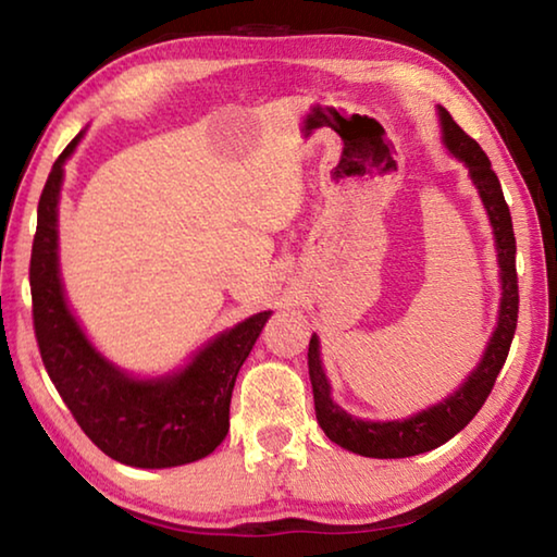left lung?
Listing matches in <instances>:
<instances>
[{"mask_svg": "<svg viewBox=\"0 0 557 557\" xmlns=\"http://www.w3.org/2000/svg\"><path fill=\"white\" fill-rule=\"evenodd\" d=\"M442 127H445V143L449 152L459 157L461 162L469 166L471 182L476 184L479 196L486 206L488 221L494 225L496 235V250H498V265H502V282H504V297H502V312H498V326L488 342L486 354L479 363V369L469 375L461 388L442 400L435 408H428L408 420H393V422H371L358 420L344 412L329 395V381L322 371V361H319V342L312 336L309 342V379H312L314 391V410L317 420L326 437L342 445L348 451L363 457L375 459H400L430 451L447 440L465 430L471 418L482 410L488 393H492L498 371L504 369L508 348H511L516 322H518V275H516V235L511 213H508V203L504 199L502 184L494 174L492 162L484 154V149L471 139L465 129H461L447 110L440 108Z\"/></svg>", "mask_w": 557, "mask_h": 557, "instance_id": "8db88e82", "label": "left lung"}]
</instances>
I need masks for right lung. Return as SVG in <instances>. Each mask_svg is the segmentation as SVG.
Segmentation results:
<instances>
[{
  "mask_svg": "<svg viewBox=\"0 0 557 557\" xmlns=\"http://www.w3.org/2000/svg\"><path fill=\"white\" fill-rule=\"evenodd\" d=\"M78 139L81 135L73 137L53 162L39 199L29 285L41 361L75 422L108 457L143 469L188 465L211 455L228 435L235 379L270 312L213 338L182 373L169 379L135 381L96 354L65 307L55 252L63 162Z\"/></svg>",
  "mask_w": 557,
  "mask_h": 557,
  "instance_id": "add662e5",
  "label": "right lung"
}]
</instances>
